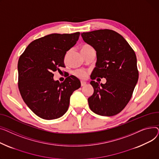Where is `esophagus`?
Instances as JSON below:
<instances>
[{"label":"esophagus","mask_w":159,"mask_h":159,"mask_svg":"<svg viewBox=\"0 0 159 159\" xmlns=\"http://www.w3.org/2000/svg\"><path fill=\"white\" fill-rule=\"evenodd\" d=\"M86 84H87V83L85 82V81H81V87L85 86Z\"/></svg>","instance_id":"1"}]
</instances>
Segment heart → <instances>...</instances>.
I'll use <instances>...</instances> for the list:
<instances>
[{"mask_svg": "<svg viewBox=\"0 0 159 159\" xmlns=\"http://www.w3.org/2000/svg\"><path fill=\"white\" fill-rule=\"evenodd\" d=\"M93 49V48H92L91 45H90L89 44H84L81 47V52H83L84 51L89 50V49ZM69 53H70L69 51H67L66 53H65V54L64 56V61H67V59L69 58ZM74 74L76 76H77L78 78H79L80 79H85L88 76L89 72L87 70H85L79 69V70H77L76 71H74Z\"/></svg>", "mask_w": 159, "mask_h": 159, "instance_id": "1", "label": "heart"}]
</instances>
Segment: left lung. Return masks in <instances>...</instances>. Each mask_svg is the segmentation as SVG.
<instances>
[{
    "mask_svg": "<svg viewBox=\"0 0 159 159\" xmlns=\"http://www.w3.org/2000/svg\"><path fill=\"white\" fill-rule=\"evenodd\" d=\"M87 43L96 51V67L90 84L94 94L88 99L90 110L102 116H113L122 111L131 99L139 78L136 55L126 40L111 30L83 33ZM105 77V84L94 80Z\"/></svg>",
    "mask_w": 159,
    "mask_h": 159,
    "instance_id": "8db88e82",
    "label": "left lung"
}]
</instances>
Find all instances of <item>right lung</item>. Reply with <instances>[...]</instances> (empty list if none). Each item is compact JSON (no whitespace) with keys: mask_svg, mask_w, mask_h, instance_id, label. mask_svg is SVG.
<instances>
[{"mask_svg":"<svg viewBox=\"0 0 159 159\" xmlns=\"http://www.w3.org/2000/svg\"><path fill=\"white\" fill-rule=\"evenodd\" d=\"M80 32L51 34L33 41L18 61V86L21 96L33 112L46 120L58 119L67 111L70 97L81 87L72 75L60 83L53 72L65 67L64 56L75 45Z\"/></svg>","mask_w":159,"mask_h":159,"instance_id":"1","label":"right lung"}]
</instances>
